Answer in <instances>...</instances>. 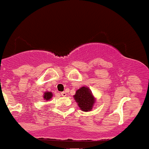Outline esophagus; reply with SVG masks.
<instances>
[{
  "label": "esophagus",
  "mask_w": 149,
  "mask_h": 149,
  "mask_svg": "<svg viewBox=\"0 0 149 149\" xmlns=\"http://www.w3.org/2000/svg\"><path fill=\"white\" fill-rule=\"evenodd\" d=\"M61 95L62 96V97H65V96L67 95V93H66V91L61 92Z\"/></svg>",
  "instance_id": "obj_1"
}]
</instances>
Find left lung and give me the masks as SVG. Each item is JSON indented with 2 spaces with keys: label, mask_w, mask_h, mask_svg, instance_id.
<instances>
[{
  "label": "left lung",
  "mask_w": 149,
  "mask_h": 149,
  "mask_svg": "<svg viewBox=\"0 0 149 149\" xmlns=\"http://www.w3.org/2000/svg\"><path fill=\"white\" fill-rule=\"evenodd\" d=\"M78 107L84 112L91 110L95 99L91 94V91L86 87H82L76 91L74 96Z\"/></svg>",
  "instance_id": "8db88e82"
}]
</instances>
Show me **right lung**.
<instances>
[{"label": "right lung", "mask_w": 149, "mask_h": 149, "mask_svg": "<svg viewBox=\"0 0 149 149\" xmlns=\"http://www.w3.org/2000/svg\"><path fill=\"white\" fill-rule=\"evenodd\" d=\"M52 97V94L51 92H45V94H44L43 98L45 100H50Z\"/></svg>", "instance_id": "obj_1"}]
</instances>
